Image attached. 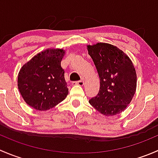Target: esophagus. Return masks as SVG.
I'll return each mask as SVG.
<instances>
[{
	"label": "esophagus",
	"instance_id": "1",
	"mask_svg": "<svg viewBox=\"0 0 158 158\" xmlns=\"http://www.w3.org/2000/svg\"><path fill=\"white\" fill-rule=\"evenodd\" d=\"M73 85H80V86H82V85H84V81L79 80V81H76V82H73Z\"/></svg>",
	"mask_w": 158,
	"mask_h": 158
}]
</instances>
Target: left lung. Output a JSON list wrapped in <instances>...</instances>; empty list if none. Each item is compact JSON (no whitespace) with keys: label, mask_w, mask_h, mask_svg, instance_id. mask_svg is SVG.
<instances>
[{"label":"left lung","mask_w":158,"mask_h":158,"mask_svg":"<svg viewBox=\"0 0 158 158\" xmlns=\"http://www.w3.org/2000/svg\"><path fill=\"white\" fill-rule=\"evenodd\" d=\"M87 47L100 79L99 92L89 103L106 116L120 114L136 91L137 75L133 63L123 51L111 44L98 43Z\"/></svg>","instance_id":"1"}]
</instances>
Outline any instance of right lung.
I'll list each match as a JSON object with an SVG mask.
<instances>
[{"label": "right lung", "instance_id": "1", "mask_svg": "<svg viewBox=\"0 0 158 158\" xmlns=\"http://www.w3.org/2000/svg\"><path fill=\"white\" fill-rule=\"evenodd\" d=\"M63 49L41 52L23 65L18 74V89L30 107L46 111L65 99L69 89L61 67Z\"/></svg>", "mask_w": 158, "mask_h": 158}]
</instances>
